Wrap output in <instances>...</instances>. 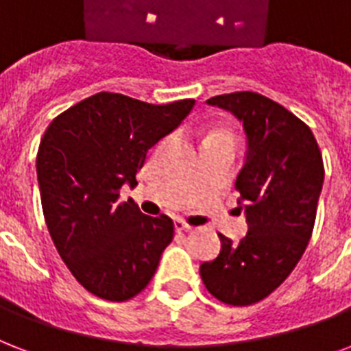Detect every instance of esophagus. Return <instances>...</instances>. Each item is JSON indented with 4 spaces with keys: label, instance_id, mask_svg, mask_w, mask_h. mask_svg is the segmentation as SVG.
<instances>
[{
    "label": "esophagus",
    "instance_id": "34e87169",
    "mask_svg": "<svg viewBox=\"0 0 351 351\" xmlns=\"http://www.w3.org/2000/svg\"><path fill=\"white\" fill-rule=\"evenodd\" d=\"M175 228L178 230V232H186V230H191L193 226H191V224H187L186 221H182V219H176Z\"/></svg>",
    "mask_w": 351,
    "mask_h": 351
}]
</instances>
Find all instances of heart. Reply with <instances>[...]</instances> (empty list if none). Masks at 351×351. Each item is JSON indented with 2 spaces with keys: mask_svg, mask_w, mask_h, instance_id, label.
Wrapping results in <instances>:
<instances>
[{
  "mask_svg": "<svg viewBox=\"0 0 351 351\" xmlns=\"http://www.w3.org/2000/svg\"><path fill=\"white\" fill-rule=\"evenodd\" d=\"M211 136H228V134H224V132H213V134H211ZM211 136H210V138H211Z\"/></svg>",
  "mask_w": 351,
  "mask_h": 351,
  "instance_id": "obj_1",
  "label": "heart"
}]
</instances>
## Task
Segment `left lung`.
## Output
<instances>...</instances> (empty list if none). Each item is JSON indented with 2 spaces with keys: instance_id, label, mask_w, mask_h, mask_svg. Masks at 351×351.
Masks as SVG:
<instances>
[{
  "instance_id": "1",
  "label": "left lung",
  "mask_w": 351,
  "mask_h": 351,
  "mask_svg": "<svg viewBox=\"0 0 351 351\" xmlns=\"http://www.w3.org/2000/svg\"><path fill=\"white\" fill-rule=\"evenodd\" d=\"M232 112L247 134V158L237 175L247 235L223 234L221 252L200 265V278L217 300L252 306L285 282L311 239L324 164L311 128L276 101L234 92L206 101Z\"/></svg>"
}]
</instances>
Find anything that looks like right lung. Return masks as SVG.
<instances>
[{"label":"right lung","instance_id":"1","mask_svg":"<svg viewBox=\"0 0 351 351\" xmlns=\"http://www.w3.org/2000/svg\"><path fill=\"white\" fill-rule=\"evenodd\" d=\"M193 106L195 99L151 104L99 92L55 117L40 141L36 175L51 239L75 280L99 298L140 294L173 241L167 215H143L119 191L138 184L149 149Z\"/></svg>","mask_w":351,"mask_h":351}]
</instances>
